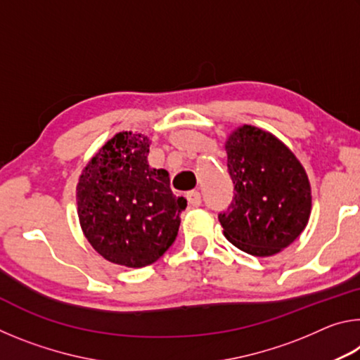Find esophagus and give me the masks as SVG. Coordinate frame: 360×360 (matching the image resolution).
I'll use <instances>...</instances> for the list:
<instances>
[{
	"mask_svg": "<svg viewBox=\"0 0 360 360\" xmlns=\"http://www.w3.org/2000/svg\"><path fill=\"white\" fill-rule=\"evenodd\" d=\"M187 202L191 203L192 206H195V208H197V206L202 205V193H200L198 191L188 192L187 193Z\"/></svg>",
	"mask_w": 360,
	"mask_h": 360,
	"instance_id": "34e87169",
	"label": "esophagus"
}]
</instances>
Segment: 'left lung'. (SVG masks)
I'll use <instances>...</instances> for the list:
<instances>
[{
	"instance_id": "obj_1",
	"label": "left lung",
	"mask_w": 360,
	"mask_h": 360,
	"mask_svg": "<svg viewBox=\"0 0 360 360\" xmlns=\"http://www.w3.org/2000/svg\"><path fill=\"white\" fill-rule=\"evenodd\" d=\"M235 184L230 208L219 214L231 245L255 257H270L292 245L311 214V186L300 160L281 139L243 125L225 141Z\"/></svg>"
}]
</instances>
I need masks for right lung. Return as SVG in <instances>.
Here are the masks:
<instances>
[{"mask_svg":"<svg viewBox=\"0 0 360 360\" xmlns=\"http://www.w3.org/2000/svg\"><path fill=\"white\" fill-rule=\"evenodd\" d=\"M149 146L141 133H117L90 158L76 186L84 236L115 265L141 268L160 259L187 206L169 188L167 169L149 167Z\"/></svg>","mask_w":360,"mask_h":360,"instance_id":"1","label":"right lung"}]
</instances>
